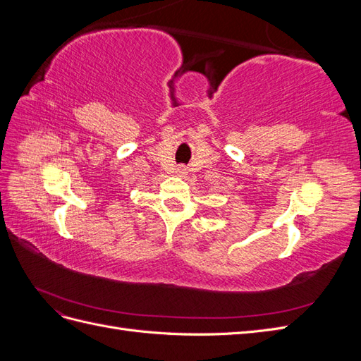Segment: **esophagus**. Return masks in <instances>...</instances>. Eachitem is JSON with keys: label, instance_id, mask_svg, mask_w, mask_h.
Listing matches in <instances>:
<instances>
[{"label": "esophagus", "instance_id": "1", "mask_svg": "<svg viewBox=\"0 0 361 361\" xmlns=\"http://www.w3.org/2000/svg\"><path fill=\"white\" fill-rule=\"evenodd\" d=\"M178 173L179 174H185V173H187V169H185L183 166H180V167H178Z\"/></svg>", "mask_w": 361, "mask_h": 361}]
</instances>
